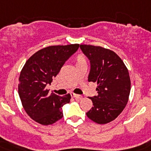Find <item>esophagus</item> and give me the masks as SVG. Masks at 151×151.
<instances>
[{
    "label": "esophagus",
    "instance_id": "1",
    "mask_svg": "<svg viewBox=\"0 0 151 151\" xmlns=\"http://www.w3.org/2000/svg\"><path fill=\"white\" fill-rule=\"evenodd\" d=\"M70 94H71V96H72L74 97V98L76 99H78V100H79V99H82V98H83V97L81 96L80 95H77V94H76V93H71Z\"/></svg>",
    "mask_w": 151,
    "mask_h": 151
}]
</instances>
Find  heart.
Returning a JSON list of instances; mask_svg holds the SVG:
<instances>
[{
  "label": "heart",
  "instance_id": "heart-1",
  "mask_svg": "<svg viewBox=\"0 0 151 151\" xmlns=\"http://www.w3.org/2000/svg\"><path fill=\"white\" fill-rule=\"evenodd\" d=\"M84 60V58H82V57H79V58H78V61H83Z\"/></svg>",
  "mask_w": 151,
  "mask_h": 151
}]
</instances>
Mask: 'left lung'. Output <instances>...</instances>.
<instances>
[{"mask_svg":"<svg viewBox=\"0 0 151 151\" xmlns=\"http://www.w3.org/2000/svg\"><path fill=\"white\" fill-rule=\"evenodd\" d=\"M90 62L88 81L97 83L98 96L89 97L93 106L86 113L99 124L113 121L127 104L130 92L129 72L123 60L113 51L100 46L80 45Z\"/></svg>","mask_w":151,"mask_h":151,"instance_id":"left-lung-1","label":"left lung"}]
</instances>
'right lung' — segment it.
I'll return each instance as SVG.
<instances>
[{"label": "right lung", "instance_id": "obj_1", "mask_svg": "<svg viewBox=\"0 0 151 151\" xmlns=\"http://www.w3.org/2000/svg\"><path fill=\"white\" fill-rule=\"evenodd\" d=\"M78 47V44L48 46L25 62L20 74L18 94L27 114L37 123L50 125L63 116L62 106L70 102V94L61 97L49 93L45 87Z\"/></svg>", "mask_w": 151, "mask_h": 151}]
</instances>
